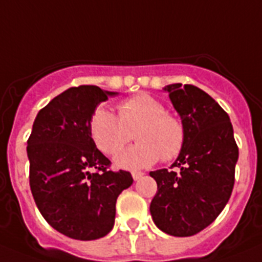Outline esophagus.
<instances>
[{"label": "esophagus", "mask_w": 262, "mask_h": 262, "mask_svg": "<svg viewBox=\"0 0 262 262\" xmlns=\"http://www.w3.org/2000/svg\"><path fill=\"white\" fill-rule=\"evenodd\" d=\"M132 177H133L134 181H138V179H141L142 177H144V172H142V171H133V172H132Z\"/></svg>", "instance_id": "esophagus-1"}]
</instances>
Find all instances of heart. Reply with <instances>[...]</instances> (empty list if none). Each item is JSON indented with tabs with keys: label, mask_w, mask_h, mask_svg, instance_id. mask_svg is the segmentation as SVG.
I'll return each mask as SVG.
<instances>
[{
	"label": "heart",
	"mask_w": 262,
	"mask_h": 262,
	"mask_svg": "<svg viewBox=\"0 0 262 262\" xmlns=\"http://www.w3.org/2000/svg\"><path fill=\"white\" fill-rule=\"evenodd\" d=\"M134 129L137 144L122 150L115 158V165L120 169H145L159 158L171 161L185 145L186 129L181 118L166 113L165 105L146 93L120 103L118 117L104 106H99L91 117L93 142L108 156L124 147Z\"/></svg>",
	"instance_id": "heart-1"
}]
</instances>
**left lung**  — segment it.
<instances>
[{
    "label": "left lung",
    "mask_w": 262,
    "mask_h": 262,
    "mask_svg": "<svg viewBox=\"0 0 262 262\" xmlns=\"http://www.w3.org/2000/svg\"><path fill=\"white\" fill-rule=\"evenodd\" d=\"M163 91L185 124L186 140L172 163L178 172H150L157 182L150 213L161 231L186 237L210 226L228 203L238 147L229 116L208 93L179 83Z\"/></svg>",
    "instance_id": "obj_1"
}]
</instances>
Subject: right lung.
<instances>
[{
  "label": "right lung",
  "instance_id": "obj_1",
  "mask_svg": "<svg viewBox=\"0 0 262 262\" xmlns=\"http://www.w3.org/2000/svg\"><path fill=\"white\" fill-rule=\"evenodd\" d=\"M116 95L96 85L68 88L38 112L27 140L36 207L52 228L75 240L112 231L116 200L133 183L130 172L108 170L111 161L90 132L97 105Z\"/></svg>",
  "mask_w": 262,
  "mask_h": 262
}]
</instances>
